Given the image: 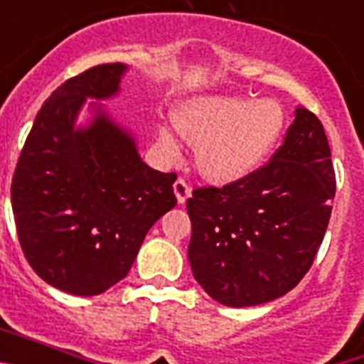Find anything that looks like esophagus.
Instances as JSON below:
<instances>
[{
    "label": "esophagus",
    "mask_w": 364,
    "mask_h": 364,
    "mask_svg": "<svg viewBox=\"0 0 364 364\" xmlns=\"http://www.w3.org/2000/svg\"><path fill=\"white\" fill-rule=\"evenodd\" d=\"M173 191H175L178 204H186V200H188L189 195H191V188H189V186L186 184V180L182 178H178L175 184H173Z\"/></svg>",
    "instance_id": "1"
}]
</instances>
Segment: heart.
<instances>
[{
	"mask_svg": "<svg viewBox=\"0 0 364 364\" xmlns=\"http://www.w3.org/2000/svg\"><path fill=\"white\" fill-rule=\"evenodd\" d=\"M284 122L277 100L244 96H197L175 114L178 133L195 144L198 173L213 184H233L255 173L277 146ZM159 142L167 154L176 153L167 125L159 127Z\"/></svg>",
	"mask_w": 364,
	"mask_h": 364,
	"instance_id": "obj_1",
	"label": "heart"
}]
</instances>
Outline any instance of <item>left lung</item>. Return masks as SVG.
<instances>
[{
    "label": "left lung",
    "instance_id": "left-lung-1",
    "mask_svg": "<svg viewBox=\"0 0 364 364\" xmlns=\"http://www.w3.org/2000/svg\"><path fill=\"white\" fill-rule=\"evenodd\" d=\"M336 197L323 124L302 105L272 162L246 178L193 191V277L224 306L282 297L310 269Z\"/></svg>",
    "mask_w": 364,
    "mask_h": 364
}]
</instances>
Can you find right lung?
<instances>
[{
  "instance_id": "obj_1",
  "label": "right lung",
  "mask_w": 364,
  "mask_h": 364,
  "mask_svg": "<svg viewBox=\"0 0 364 364\" xmlns=\"http://www.w3.org/2000/svg\"><path fill=\"white\" fill-rule=\"evenodd\" d=\"M127 69L105 63L58 87L16 166L11 197L21 250L47 284L70 295H100L122 281L147 231L176 205L175 173L147 166L136 133L100 104L120 95ZM83 107L87 118L78 124Z\"/></svg>"
}]
</instances>
